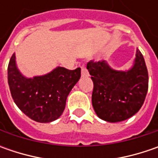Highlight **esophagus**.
Listing matches in <instances>:
<instances>
[{"instance_id": "1", "label": "esophagus", "mask_w": 158, "mask_h": 158, "mask_svg": "<svg viewBox=\"0 0 158 158\" xmlns=\"http://www.w3.org/2000/svg\"><path fill=\"white\" fill-rule=\"evenodd\" d=\"M82 77H87L89 76V72L88 70L86 69V68L85 67H82Z\"/></svg>"}]
</instances>
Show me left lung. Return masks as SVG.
<instances>
[{
    "label": "left lung",
    "instance_id": "obj_1",
    "mask_svg": "<svg viewBox=\"0 0 158 158\" xmlns=\"http://www.w3.org/2000/svg\"><path fill=\"white\" fill-rule=\"evenodd\" d=\"M87 69L94 84L92 106L101 119L112 123L123 121L141 109L148 91L149 75L138 49L130 69H113L106 60H91Z\"/></svg>",
    "mask_w": 158,
    "mask_h": 158
}]
</instances>
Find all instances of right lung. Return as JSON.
<instances>
[{"instance_id":"add662e5","label":"right lung","mask_w":158,"mask_h":158,"mask_svg":"<svg viewBox=\"0 0 158 158\" xmlns=\"http://www.w3.org/2000/svg\"><path fill=\"white\" fill-rule=\"evenodd\" d=\"M81 77V69L57 67L44 76L27 78L17 69L14 53L8 67V82L12 98L29 118L48 123L62 114L67 98Z\"/></svg>"}]
</instances>
